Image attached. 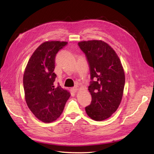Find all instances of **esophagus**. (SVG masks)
<instances>
[{
	"instance_id": "esophagus-1",
	"label": "esophagus",
	"mask_w": 154,
	"mask_h": 154,
	"mask_svg": "<svg viewBox=\"0 0 154 154\" xmlns=\"http://www.w3.org/2000/svg\"><path fill=\"white\" fill-rule=\"evenodd\" d=\"M71 90H72V92L76 93V92H78V88L76 87H74V88H71Z\"/></svg>"
}]
</instances>
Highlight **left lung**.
Returning a JSON list of instances; mask_svg holds the SVG:
<instances>
[{
    "mask_svg": "<svg viewBox=\"0 0 154 154\" xmlns=\"http://www.w3.org/2000/svg\"><path fill=\"white\" fill-rule=\"evenodd\" d=\"M90 65L91 81L88 90L90 105L85 108L94 120L102 121L117 110L123 96L125 74L118 56L108 44L92 40L78 42Z\"/></svg>",
    "mask_w": 154,
    "mask_h": 154,
    "instance_id": "1",
    "label": "left lung"
}]
</instances>
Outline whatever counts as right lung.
Masks as SVG:
<instances>
[{
  "instance_id": "right-lung-1",
  "label": "right lung",
  "mask_w": 154,
  "mask_h": 154,
  "mask_svg": "<svg viewBox=\"0 0 154 154\" xmlns=\"http://www.w3.org/2000/svg\"><path fill=\"white\" fill-rule=\"evenodd\" d=\"M67 43L56 40L43 42L30 56L24 70L25 100L32 114L45 123L57 120L70 96L68 90L54 86L55 56Z\"/></svg>"
}]
</instances>
